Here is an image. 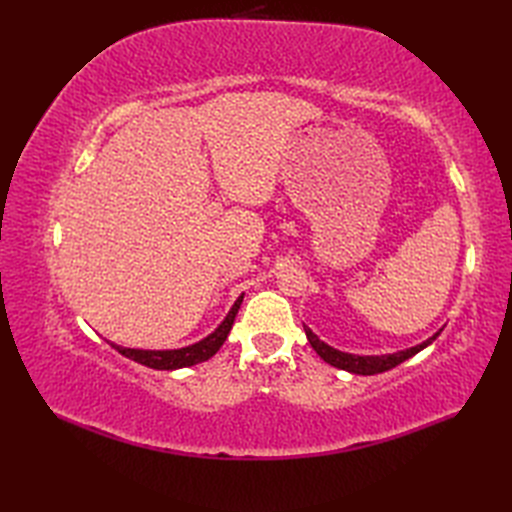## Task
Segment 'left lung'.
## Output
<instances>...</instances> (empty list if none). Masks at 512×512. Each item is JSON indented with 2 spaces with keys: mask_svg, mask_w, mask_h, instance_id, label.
Instances as JSON below:
<instances>
[{
  "mask_svg": "<svg viewBox=\"0 0 512 512\" xmlns=\"http://www.w3.org/2000/svg\"><path fill=\"white\" fill-rule=\"evenodd\" d=\"M305 335L309 339V344H312V348L318 352V356L322 361H327L329 365L337 367V369H344V371H350V374H361V376H374V374H382V371H389L393 367H397L399 363H404L406 359H410V356H414L416 352H421L423 348H427L433 339H436L440 335V331L425 339L423 344L418 346H412L408 350H399V352H393V354H374V356H361V354H350V352H342V350H335L333 346L324 344L322 339H318V335L305 327Z\"/></svg>",
  "mask_w": 512,
  "mask_h": 512,
  "instance_id": "left-lung-1",
  "label": "left lung"
}]
</instances>
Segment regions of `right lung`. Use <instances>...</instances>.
Returning a JSON list of instances; mask_svg holds the SVG:
<instances>
[{"label": "right lung", "instance_id": "right-lung-1", "mask_svg": "<svg viewBox=\"0 0 512 512\" xmlns=\"http://www.w3.org/2000/svg\"><path fill=\"white\" fill-rule=\"evenodd\" d=\"M241 301H243V294L235 301V305L230 307V312L222 320L220 327L192 346H185L179 350H138V348H123L117 344H111V346L119 354L128 356V359L141 363L145 367H151V369H168L170 371V369H181V367L203 363V361L211 359V356L218 352L222 348V344L226 342V337L232 329V322H235V316L241 307Z\"/></svg>", "mask_w": 512, "mask_h": 512}]
</instances>
